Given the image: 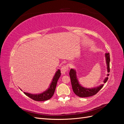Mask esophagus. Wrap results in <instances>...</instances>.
Returning <instances> with one entry per match:
<instances>
[{"label": "esophagus", "mask_w": 124, "mask_h": 124, "mask_svg": "<svg viewBox=\"0 0 124 124\" xmlns=\"http://www.w3.org/2000/svg\"><path fill=\"white\" fill-rule=\"evenodd\" d=\"M61 73L62 75L63 74H65L67 72V71H68V66H67V65H65V66H63L62 68H61Z\"/></svg>", "instance_id": "34e87169"}]
</instances>
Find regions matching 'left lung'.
I'll list each match as a JSON object with an SVG mask.
<instances>
[{
	"instance_id": "left-lung-1",
	"label": "left lung",
	"mask_w": 124,
	"mask_h": 124,
	"mask_svg": "<svg viewBox=\"0 0 124 124\" xmlns=\"http://www.w3.org/2000/svg\"><path fill=\"white\" fill-rule=\"evenodd\" d=\"M105 57H106V61L107 66V72L108 73L110 72V54L108 53L105 54ZM69 76L70 77L73 91L75 94L80 97H88L94 95L100 91L104 85L103 84H102L97 86V87L91 88L83 87L79 83V82H78L77 78L76 70L74 69H70ZM109 76V74L108 73L107 76ZM108 80V78L107 77L103 80V83H106Z\"/></svg>"
}]
</instances>
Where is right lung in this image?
<instances>
[{
	"label": "right lung",
	"mask_w": 124,
	"mask_h": 124,
	"mask_svg": "<svg viewBox=\"0 0 124 124\" xmlns=\"http://www.w3.org/2000/svg\"><path fill=\"white\" fill-rule=\"evenodd\" d=\"M61 75V70L58 69L57 71L56 72L54 77L53 78V79H52V82L50 84L49 87H48L46 90L42 93H36V94H33V93H30L26 92H24V93L26 96L29 97V98L35 101H42L50 99L54 95L58 80L59 79ZM20 89L22 91L21 89Z\"/></svg>",
	"instance_id": "add662e5"
}]
</instances>
